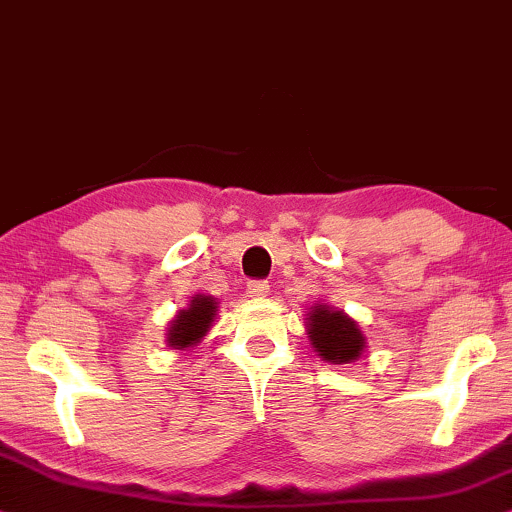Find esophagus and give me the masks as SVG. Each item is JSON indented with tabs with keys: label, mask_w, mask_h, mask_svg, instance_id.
Masks as SVG:
<instances>
[{
	"label": "esophagus",
	"mask_w": 512,
	"mask_h": 512,
	"mask_svg": "<svg viewBox=\"0 0 512 512\" xmlns=\"http://www.w3.org/2000/svg\"><path fill=\"white\" fill-rule=\"evenodd\" d=\"M269 293V283L262 281V278H255V281H248V295L250 297H264Z\"/></svg>",
	"instance_id": "obj_1"
}]
</instances>
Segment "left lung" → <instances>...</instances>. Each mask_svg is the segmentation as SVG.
Instances as JSON below:
<instances>
[{
    "instance_id": "left-lung-1",
    "label": "left lung",
    "mask_w": 512,
    "mask_h": 512,
    "mask_svg": "<svg viewBox=\"0 0 512 512\" xmlns=\"http://www.w3.org/2000/svg\"><path fill=\"white\" fill-rule=\"evenodd\" d=\"M307 326V335L319 357L333 361V364H349L364 349V335H361L357 323L347 319L342 312L323 307V304L312 309Z\"/></svg>"
}]
</instances>
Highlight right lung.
Masks as SVG:
<instances>
[{"label": "right lung", "mask_w": 512, "mask_h": 512, "mask_svg": "<svg viewBox=\"0 0 512 512\" xmlns=\"http://www.w3.org/2000/svg\"><path fill=\"white\" fill-rule=\"evenodd\" d=\"M217 312V302L208 295H198L191 300L189 309H181L174 316L170 333H167V342L174 349H184L196 345V342L208 333L212 316Z\"/></svg>", "instance_id": "1"}]
</instances>
